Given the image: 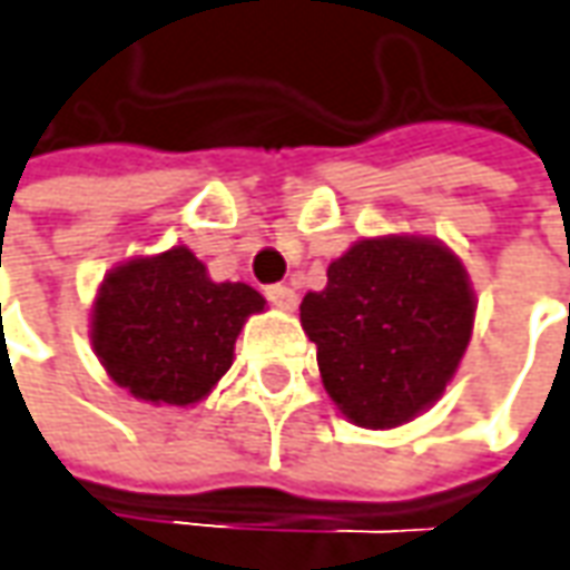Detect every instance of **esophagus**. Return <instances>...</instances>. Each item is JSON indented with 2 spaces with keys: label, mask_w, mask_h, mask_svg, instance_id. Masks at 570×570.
<instances>
[{
  "label": "esophagus",
  "mask_w": 570,
  "mask_h": 570,
  "mask_svg": "<svg viewBox=\"0 0 570 570\" xmlns=\"http://www.w3.org/2000/svg\"><path fill=\"white\" fill-rule=\"evenodd\" d=\"M265 296H268L271 305H277V308H284V312H293L296 308V293L284 284H274L265 289Z\"/></svg>",
  "instance_id": "esophagus-1"
}]
</instances>
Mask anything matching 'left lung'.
<instances>
[{"label":"left lung","mask_w":570,"mask_h":570,"mask_svg":"<svg viewBox=\"0 0 570 570\" xmlns=\"http://www.w3.org/2000/svg\"><path fill=\"white\" fill-rule=\"evenodd\" d=\"M462 258L431 236H365L305 293L302 331L327 396L352 424L390 431L443 396L474 331Z\"/></svg>","instance_id":"obj_1"}]
</instances>
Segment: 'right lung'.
I'll list each match as a JSON object with an SVG mask.
<instances>
[{
	"instance_id": "obj_1",
	"label": "right lung",
	"mask_w": 570,
	"mask_h": 570,
	"mask_svg": "<svg viewBox=\"0 0 570 570\" xmlns=\"http://www.w3.org/2000/svg\"><path fill=\"white\" fill-rule=\"evenodd\" d=\"M265 312L249 284H215L187 246L139 255L106 274L90 340L108 377L153 405H196L234 365L246 317Z\"/></svg>"
}]
</instances>
